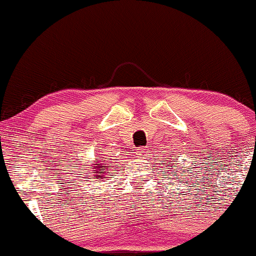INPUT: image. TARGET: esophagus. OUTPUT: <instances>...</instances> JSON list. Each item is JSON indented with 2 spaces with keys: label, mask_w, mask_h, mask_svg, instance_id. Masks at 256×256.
Wrapping results in <instances>:
<instances>
[{
  "label": "esophagus",
  "mask_w": 256,
  "mask_h": 256,
  "mask_svg": "<svg viewBox=\"0 0 256 256\" xmlns=\"http://www.w3.org/2000/svg\"><path fill=\"white\" fill-rule=\"evenodd\" d=\"M146 154H147V150L146 148H138L135 151V154H136V157H138V158H144V156H146Z\"/></svg>",
  "instance_id": "1"
}]
</instances>
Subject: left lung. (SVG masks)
<instances>
[{"label": "left lung", "mask_w": 256, "mask_h": 256, "mask_svg": "<svg viewBox=\"0 0 256 256\" xmlns=\"http://www.w3.org/2000/svg\"><path fill=\"white\" fill-rule=\"evenodd\" d=\"M166 161H167V160H166ZM171 162H172V161L166 162V164H167V168H170V167H174V164H172ZM174 176H176V174H174ZM180 176H183V174H180Z\"/></svg>", "instance_id": "1"}]
</instances>
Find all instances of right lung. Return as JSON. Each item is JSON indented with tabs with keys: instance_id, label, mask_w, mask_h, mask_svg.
<instances>
[{
	"instance_id": "add662e5",
	"label": "right lung",
	"mask_w": 256,
	"mask_h": 256,
	"mask_svg": "<svg viewBox=\"0 0 256 256\" xmlns=\"http://www.w3.org/2000/svg\"><path fill=\"white\" fill-rule=\"evenodd\" d=\"M96 161L92 162V166L90 168L92 170V174H94V178H102V180H106V174H110V168H112V164H102V162H104L102 157L100 158H95Z\"/></svg>"
}]
</instances>
